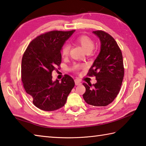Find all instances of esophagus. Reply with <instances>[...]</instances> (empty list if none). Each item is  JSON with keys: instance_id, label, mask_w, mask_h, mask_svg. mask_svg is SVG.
Masks as SVG:
<instances>
[{"instance_id": "obj_1", "label": "esophagus", "mask_w": 146, "mask_h": 146, "mask_svg": "<svg viewBox=\"0 0 146 146\" xmlns=\"http://www.w3.org/2000/svg\"><path fill=\"white\" fill-rule=\"evenodd\" d=\"M75 83L76 86H79V85L81 84V82L79 81L78 79H75Z\"/></svg>"}]
</instances>
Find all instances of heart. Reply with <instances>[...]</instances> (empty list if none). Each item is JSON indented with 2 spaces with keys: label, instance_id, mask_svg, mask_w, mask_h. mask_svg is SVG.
I'll use <instances>...</instances> for the list:
<instances>
[{
  "label": "heart",
  "instance_id": "1",
  "mask_svg": "<svg viewBox=\"0 0 146 146\" xmlns=\"http://www.w3.org/2000/svg\"><path fill=\"white\" fill-rule=\"evenodd\" d=\"M76 41L80 44L81 46L83 48V49L86 52H91L94 47V43L93 40L87 36H81L78 37L76 39ZM69 52H70V46L68 44H66L62 47V55L63 57L68 56ZM81 66L80 65L75 66V69H78Z\"/></svg>",
  "mask_w": 146,
  "mask_h": 146
}]
</instances>
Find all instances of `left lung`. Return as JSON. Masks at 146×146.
<instances>
[{"label":"left lung","mask_w":146,"mask_h":146,"mask_svg":"<svg viewBox=\"0 0 146 146\" xmlns=\"http://www.w3.org/2000/svg\"><path fill=\"white\" fill-rule=\"evenodd\" d=\"M100 41V52L87 75L95 76L94 84L84 83L83 98L87 104L105 107L117 96L124 77L123 55L117 43L110 34L102 31H93Z\"/></svg>","instance_id":"1"}]
</instances>
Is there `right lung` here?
Listing matches in <instances>:
<instances>
[{
  "label": "right lung",
  "instance_id": "right-lung-1",
  "mask_svg": "<svg viewBox=\"0 0 146 146\" xmlns=\"http://www.w3.org/2000/svg\"><path fill=\"white\" fill-rule=\"evenodd\" d=\"M75 31H50L31 42L22 60V81L33 104L44 111L62 107L75 86L70 76L61 82L52 80V72L61 62V50L66 41Z\"/></svg>",
  "mask_w": 146,
  "mask_h": 146
}]
</instances>
